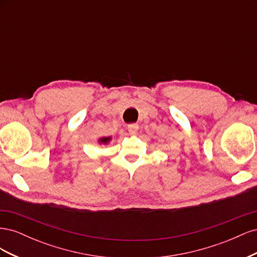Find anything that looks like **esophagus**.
<instances>
[{
	"label": "esophagus",
	"mask_w": 257,
	"mask_h": 257,
	"mask_svg": "<svg viewBox=\"0 0 257 257\" xmlns=\"http://www.w3.org/2000/svg\"><path fill=\"white\" fill-rule=\"evenodd\" d=\"M138 128H139V126H138V124H136V123L130 124V125H127V131H128V133L131 135H135L137 133Z\"/></svg>",
	"instance_id": "obj_1"
}]
</instances>
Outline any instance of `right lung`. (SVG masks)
<instances>
[{
  "instance_id": "obj_1",
  "label": "right lung",
  "mask_w": 257,
  "mask_h": 257,
  "mask_svg": "<svg viewBox=\"0 0 257 257\" xmlns=\"http://www.w3.org/2000/svg\"><path fill=\"white\" fill-rule=\"evenodd\" d=\"M111 139H112L111 136H109V137H100V138L97 139V143H98L99 145L107 146L108 144H109V143L111 142Z\"/></svg>"
}]
</instances>
